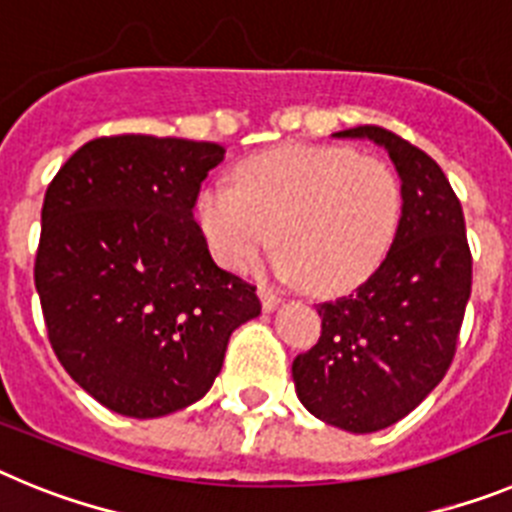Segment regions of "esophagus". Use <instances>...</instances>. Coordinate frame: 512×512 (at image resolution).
Listing matches in <instances>:
<instances>
[{
	"instance_id": "obj_1",
	"label": "esophagus",
	"mask_w": 512,
	"mask_h": 512,
	"mask_svg": "<svg viewBox=\"0 0 512 512\" xmlns=\"http://www.w3.org/2000/svg\"><path fill=\"white\" fill-rule=\"evenodd\" d=\"M259 297H261V307H264L266 312L277 310L279 302H282V297H279L271 287H259Z\"/></svg>"
}]
</instances>
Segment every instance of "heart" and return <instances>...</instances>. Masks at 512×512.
Masks as SVG:
<instances>
[{
  "mask_svg": "<svg viewBox=\"0 0 512 512\" xmlns=\"http://www.w3.org/2000/svg\"><path fill=\"white\" fill-rule=\"evenodd\" d=\"M400 217V179L382 158L305 143L246 158L235 189L212 184L197 205L217 264L246 269L277 235L279 274L312 295H341L372 277Z\"/></svg>",
  "mask_w": 512,
  "mask_h": 512,
  "instance_id": "obj_1",
  "label": "heart"
}]
</instances>
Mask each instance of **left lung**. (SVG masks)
Instances as JSON below:
<instances>
[{"instance_id":"obj_1","label":"left lung","mask_w":512,"mask_h":512,"mask_svg":"<svg viewBox=\"0 0 512 512\" xmlns=\"http://www.w3.org/2000/svg\"><path fill=\"white\" fill-rule=\"evenodd\" d=\"M369 138L402 179V217L387 259L354 295L318 305V343L292 361L300 402L323 423L374 433L415 410L449 372L472 295V251L459 197L425 151L377 125Z\"/></svg>"}]
</instances>
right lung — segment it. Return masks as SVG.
Masks as SVG:
<instances>
[{"mask_svg":"<svg viewBox=\"0 0 512 512\" xmlns=\"http://www.w3.org/2000/svg\"><path fill=\"white\" fill-rule=\"evenodd\" d=\"M225 148L205 140H89L48 184L35 289L58 361L128 418L207 395L230 333L261 312L256 287L220 269L192 210Z\"/></svg>","mask_w":512,"mask_h":512,"instance_id":"add662e5","label":"right lung"}]
</instances>
